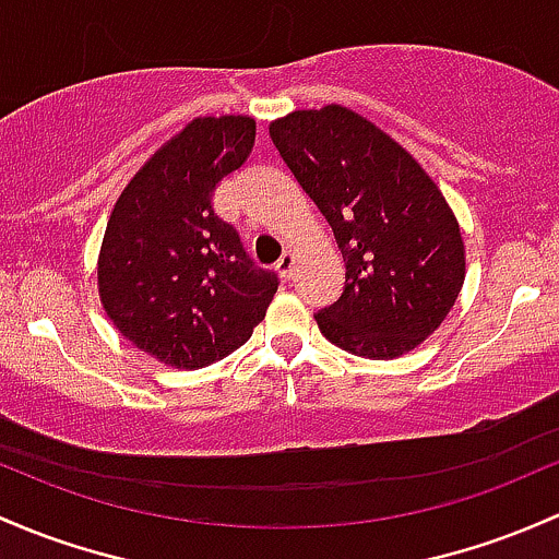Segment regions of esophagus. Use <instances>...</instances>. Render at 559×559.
<instances>
[{
  "instance_id": "1",
  "label": "esophagus",
  "mask_w": 559,
  "mask_h": 559,
  "mask_svg": "<svg viewBox=\"0 0 559 559\" xmlns=\"http://www.w3.org/2000/svg\"><path fill=\"white\" fill-rule=\"evenodd\" d=\"M275 267H278V273L284 275V278H292V273H295V251H284L281 260L275 262Z\"/></svg>"
}]
</instances>
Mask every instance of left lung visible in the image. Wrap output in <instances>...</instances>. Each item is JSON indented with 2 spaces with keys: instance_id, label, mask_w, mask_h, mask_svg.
I'll return each mask as SVG.
<instances>
[{
  "instance_id": "8db88e82",
  "label": "left lung",
  "mask_w": 559,
  "mask_h": 559,
  "mask_svg": "<svg viewBox=\"0 0 559 559\" xmlns=\"http://www.w3.org/2000/svg\"><path fill=\"white\" fill-rule=\"evenodd\" d=\"M270 139L332 227L345 289L321 334L364 358H396L439 329L466 278L455 214L420 163L356 111L329 104L270 122Z\"/></svg>"
}]
</instances>
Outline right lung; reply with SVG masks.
<instances>
[{"instance_id":"add662e5","label":"right lung","mask_w":559,"mask_h":559,"mask_svg":"<svg viewBox=\"0 0 559 559\" xmlns=\"http://www.w3.org/2000/svg\"><path fill=\"white\" fill-rule=\"evenodd\" d=\"M243 115L198 117L128 181L98 254L102 305L139 350L201 369L246 343L278 289L211 205L254 146Z\"/></svg>"}]
</instances>
